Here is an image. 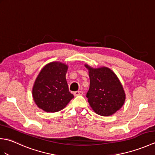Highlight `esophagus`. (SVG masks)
Listing matches in <instances>:
<instances>
[{"instance_id": "esophagus-1", "label": "esophagus", "mask_w": 155, "mask_h": 155, "mask_svg": "<svg viewBox=\"0 0 155 155\" xmlns=\"http://www.w3.org/2000/svg\"><path fill=\"white\" fill-rule=\"evenodd\" d=\"M83 93L82 91H76L74 93V96H81V95H83Z\"/></svg>"}]
</instances>
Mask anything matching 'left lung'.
<instances>
[{"label": "left lung", "mask_w": 155, "mask_h": 155, "mask_svg": "<svg viewBox=\"0 0 155 155\" xmlns=\"http://www.w3.org/2000/svg\"><path fill=\"white\" fill-rule=\"evenodd\" d=\"M84 67L90 78L87 97L92 109L103 117L117 113L123 106L126 95L116 74L106 67L93 68L87 64Z\"/></svg>", "instance_id": "obj_1"}]
</instances>
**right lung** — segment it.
<instances>
[{
  "mask_svg": "<svg viewBox=\"0 0 155 155\" xmlns=\"http://www.w3.org/2000/svg\"><path fill=\"white\" fill-rule=\"evenodd\" d=\"M67 70L68 65L58 61L49 62L41 69L32 93L39 108L47 113H56L64 108L74 98L66 80Z\"/></svg>",
  "mask_w": 155,
  "mask_h": 155,
  "instance_id": "obj_1",
  "label": "right lung"
}]
</instances>
